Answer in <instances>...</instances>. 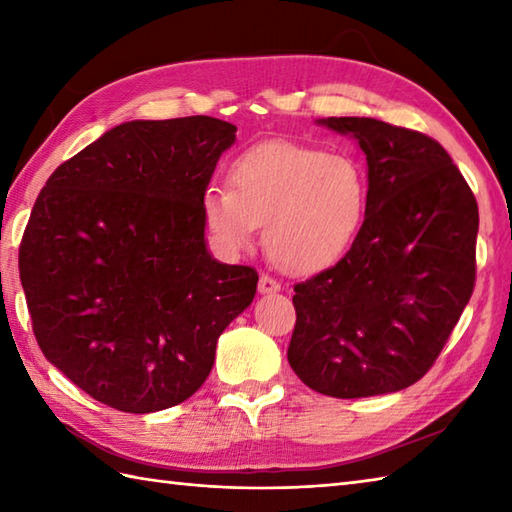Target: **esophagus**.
<instances>
[{"label": "esophagus", "instance_id": "1", "mask_svg": "<svg viewBox=\"0 0 512 512\" xmlns=\"http://www.w3.org/2000/svg\"><path fill=\"white\" fill-rule=\"evenodd\" d=\"M279 290H281V284L277 279L268 277V275L259 277V292H262V295H275V292H279Z\"/></svg>", "mask_w": 512, "mask_h": 512}]
</instances>
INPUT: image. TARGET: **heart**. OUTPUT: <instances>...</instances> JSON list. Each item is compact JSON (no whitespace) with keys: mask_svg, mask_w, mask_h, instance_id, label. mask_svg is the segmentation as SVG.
<instances>
[{"mask_svg":"<svg viewBox=\"0 0 512 512\" xmlns=\"http://www.w3.org/2000/svg\"><path fill=\"white\" fill-rule=\"evenodd\" d=\"M231 189L209 187L202 213L226 250H244L264 227L273 262L288 273L323 270L350 250L367 211V180L350 156L295 143H262L237 156Z\"/></svg>","mask_w":512,"mask_h":512,"instance_id":"b5f03b06","label":"heart"}]
</instances>
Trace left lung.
I'll use <instances>...</instances> for the list:
<instances>
[{
  "label": "left lung",
  "instance_id": "8db88e82",
  "mask_svg": "<svg viewBox=\"0 0 512 512\" xmlns=\"http://www.w3.org/2000/svg\"><path fill=\"white\" fill-rule=\"evenodd\" d=\"M317 125L367 160V211L339 264L295 286L288 363L332 398L394 394L447 343L475 286V195L436 140L376 118Z\"/></svg>",
  "mask_w": 512,
  "mask_h": 512
}]
</instances>
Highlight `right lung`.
Wrapping results in <instances>:
<instances>
[{
  "label": "right lung",
  "instance_id": "right-lung-1",
  "mask_svg": "<svg viewBox=\"0 0 512 512\" xmlns=\"http://www.w3.org/2000/svg\"><path fill=\"white\" fill-rule=\"evenodd\" d=\"M237 127L211 116L112 127L52 173L32 206L19 277L43 356L127 413L180 405L257 292L209 253L202 195Z\"/></svg>",
  "mask_w": 512,
  "mask_h": 512
}]
</instances>
